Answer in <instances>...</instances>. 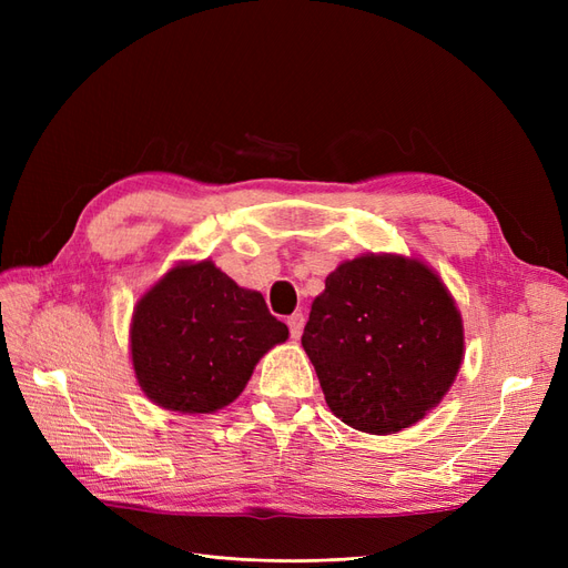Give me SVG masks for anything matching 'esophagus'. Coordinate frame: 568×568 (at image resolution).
<instances>
[{"instance_id":"1","label":"esophagus","mask_w":568,"mask_h":568,"mask_svg":"<svg viewBox=\"0 0 568 568\" xmlns=\"http://www.w3.org/2000/svg\"><path fill=\"white\" fill-rule=\"evenodd\" d=\"M303 326H305V315L303 313H294L288 317V329H291V336L298 338L303 334Z\"/></svg>"}]
</instances>
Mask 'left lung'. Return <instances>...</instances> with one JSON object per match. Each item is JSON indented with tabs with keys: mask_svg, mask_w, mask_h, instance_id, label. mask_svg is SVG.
<instances>
[{
	"mask_svg": "<svg viewBox=\"0 0 568 568\" xmlns=\"http://www.w3.org/2000/svg\"><path fill=\"white\" fill-rule=\"evenodd\" d=\"M301 343L334 415L386 436L424 419L450 390L464 326L432 267L367 253L326 277Z\"/></svg>",
	"mask_w": 568,
	"mask_h": 568,
	"instance_id": "left-lung-1",
	"label": "left lung"
}]
</instances>
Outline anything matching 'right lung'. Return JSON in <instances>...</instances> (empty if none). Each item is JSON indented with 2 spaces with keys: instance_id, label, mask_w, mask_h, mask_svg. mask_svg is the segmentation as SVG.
<instances>
[{
  "instance_id": "add662e5",
  "label": "right lung",
  "mask_w": 568,
  "mask_h": 568,
  "mask_svg": "<svg viewBox=\"0 0 568 568\" xmlns=\"http://www.w3.org/2000/svg\"><path fill=\"white\" fill-rule=\"evenodd\" d=\"M288 338L263 294L215 263H180L136 301L130 324L134 376L151 403L211 415L234 403L272 346Z\"/></svg>"
}]
</instances>
